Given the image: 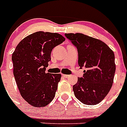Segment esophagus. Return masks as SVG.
<instances>
[{
  "label": "esophagus",
  "mask_w": 127,
  "mask_h": 127,
  "mask_svg": "<svg viewBox=\"0 0 127 127\" xmlns=\"http://www.w3.org/2000/svg\"><path fill=\"white\" fill-rule=\"evenodd\" d=\"M62 76L65 78H67V77H69V75H67V74H62Z\"/></svg>",
  "instance_id": "34e87169"
}]
</instances>
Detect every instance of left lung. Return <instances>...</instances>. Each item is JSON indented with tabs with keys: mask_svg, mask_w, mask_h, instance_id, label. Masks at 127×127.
<instances>
[{
	"mask_svg": "<svg viewBox=\"0 0 127 127\" xmlns=\"http://www.w3.org/2000/svg\"><path fill=\"white\" fill-rule=\"evenodd\" d=\"M76 47L78 64L85 67L83 76L73 86L76 98L86 105H95L104 99L113 83L116 65L114 52L100 40L83 33H65Z\"/></svg>",
	"mask_w": 127,
	"mask_h": 127,
	"instance_id": "obj_1",
	"label": "left lung"
}]
</instances>
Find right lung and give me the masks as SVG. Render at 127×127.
<instances>
[{
    "mask_svg": "<svg viewBox=\"0 0 127 127\" xmlns=\"http://www.w3.org/2000/svg\"><path fill=\"white\" fill-rule=\"evenodd\" d=\"M65 40L59 33L35 32L20 41L12 55L13 74L20 94L33 107H44L54 98L61 74L45 70L52 50Z\"/></svg>",
    "mask_w": 127,
    "mask_h": 127,
    "instance_id": "right-lung-1",
    "label": "right lung"
}]
</instances>
